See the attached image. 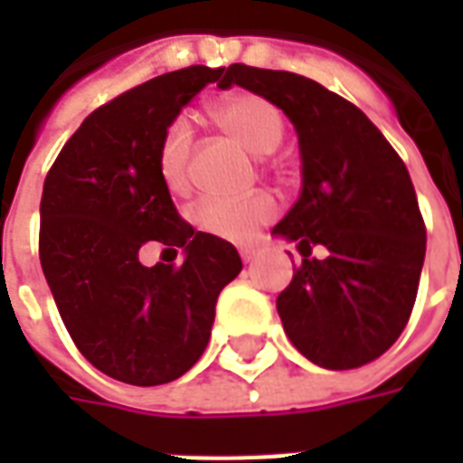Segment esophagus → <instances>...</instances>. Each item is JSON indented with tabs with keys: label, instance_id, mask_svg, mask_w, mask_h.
I'll use <instances>...</instances> for the list:
<instances>
[{
	"label": "esophagus",
	"instance_id": "esophagus-1",
	"mask_svg": "<svg viewBox=\"0 0 463 463\" xmlns=\"http://www.w3.org/2000/svg\"><path fill=\"white\" fill-rule=\"evenodd\" d=\"M255 255H258V248H252V245H245V248H241L242 262H252L255 260Z\"/></svg>",
	"mask_w": 463,
	"mask_h": 463
}]
</instances>
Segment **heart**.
<instances>
[{"label":"heart","instance_id":"obj_1","mask_svg":"<svg viewBox=\"0 0 463 463\" xmlns=\"http://www.w3.org/2000/svg\"><path fill=\"white\" fill-rule=\"evenodd\" d=\"M213 121L232 136L245 151L268 156L282 141L285 123L280 111L262 96L232 94L211 106ZM193 131L185 118L168 123L158 146V175L163 185L173 193H181L188 185V158H191ZM278 205L268 193L250 198H203L193 208V222L203 232L215 238L245 242L250 241L260 225L275 218Z\"/></svg>","mask_w":463,"mask_h":463}]
</instances>
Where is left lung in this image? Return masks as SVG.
Returning a JSON list of instances; mask_svg holds the SVG:
<instances>
[{
	"mask_svg": "<svg viewBox=\"0 0 463 463\" xmlns=\"http://www.w3.org/2000/svg\"><path fill=\"white\" fill-rule=\"evenodd\" d=\"M232 84L278 106L300 143V198L272 228L302 255L278 295L285 335L320 367H362L397 342L417 300L427 231L407 165L357 106L312 79L232 64ZM315 244L325 259L311 258Z\"/></svg>",
	"mask_w": 463,
	"mask_h": 463,
	"instance_id": "left-lung-1",
	"label": "left lung"
}]
</instances>
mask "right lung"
Instances as JSON below:
<instances>
[{
	"label": "right lung",
	"mask_w": 463,
	"mask_h": 463,
	"mask_svg": "<svg viewBox=\"0 0 463 463\" xmlns=\"http://www.w3.org/2000/svg\"><path fill=\"white\" fill-rule=\"evenodd\" d=\"M225 69L188 66L156 76L96 109L66 141L44 181L39 258L66 330L96 369L153 387L201 359L218 295L242 262L231 242L178 218L158 175L168 123ZM148 240L177 254L181 269H146Z\"/></svg>",
	"instance_id": "obj_1"
}]
</instances>
